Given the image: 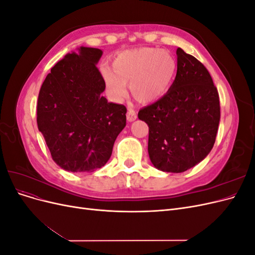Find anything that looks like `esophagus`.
Listing matches in <instances>:
<instances>
[{
    "label": "esophagus",
    "mask_w": 255,
    "mask_h": 255,
    "mask_svg": "<svg viewBox=\"0 0 255 255\" xmlns=\"http://www.w3.org/2000/svg\"><path fill=\"white\" fill-rule=\"evenodd\" d=\"M137 118V115L135 113V111H133L132 109H128V113H127V119L128 122H133L135 121Z\"/></svg>",
    "instance_id": "obj_1"
}]
</instances>
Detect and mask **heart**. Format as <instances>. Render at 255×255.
<instances>
[{
  "label": "heart",
  "mask_w": 255,
  "mask_h": 255,
  "mask_svg": "<svg viewBox=\"0 0 255 255\" xmlns=\"http://www.w3.org/2000/svg\"><path fill=\"white\" fill-rule=\"evenodd\" d=\"M113 70L105 68L103 76L110 96L119 101L128 95L130 84L133 97L151 103L163 97L173 81L176 63L170 53L155 48L123 51L115 56Z\"/></svg>",
  "instance_id": "b5f03b06"
}]
</instances>
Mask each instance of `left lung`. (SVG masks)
I'll list each match as a JSON object with an SVG mask.
<instances>
[{"label":"left lung","mask_w":255,"mask_h":255,"mask_svg":"<svg viewBox=\"0 0 255 255\" xmlns=\"http://www.w3.org/2000/svg\"><path fill=\"white\" fill-rule=\"evenodd\" d=\"M176 76L167 94L143 107L138 118L149 126L148 152L160 171L180 173L213 149L220 121L217 88L203 64L176 50Z\"/></svg>","instance_id":"obj_1"}]
</instances>
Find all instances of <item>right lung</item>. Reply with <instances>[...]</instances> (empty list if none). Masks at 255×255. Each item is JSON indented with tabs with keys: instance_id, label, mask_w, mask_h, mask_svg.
Instances as JSON below:
<instances>
[{
	"instance_id": "obj_1",
	"label": "right lung",
	"mask_w": 255,
	"mask_h": 255,
	"mask_svg": "<svg viewBox=\"0 0 255 255\" xmlns=\"http://www.w3.org/2000/svg\"><path fill=\"white\" fill-rule=\"evenodd\" d=\"M51 69L39 91L37 125L53 160L66 171L91 172L109 161L127 125V109L107 102L97 64L102 50L80 47Z\"/></svg>"
}]
</instances>
